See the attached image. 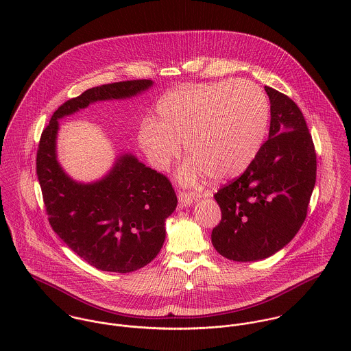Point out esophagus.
<instances>
[{
  "label": "esophagus",
  "mask_w": 351,
  "mask_h": 351,
  "mask_svg": "<svg viewBox=\"0 0 351 351\" xmlns=\"http://www.w3.org/2000/svg\"><path fill=\"white\" fill-rule=\"evenodd\" d=\"M197 199H199V196L196 193H189V192H180L178 193V200H180L181 206H188Z\"/></svg>",
  "instance_id": "1"
}]
</instances>
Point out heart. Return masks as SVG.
<instances>
[{"label":"heart","instance_id":"heart-1","mask_svg":"<svg viewBox=\"0 0 351 351\" xmlns=\"http://www.w3.org/2000/svg\"><path fill=\"white\" fill-rule=\"evenodd\" d=\"M270 106L249 81L192 85L165 95L156 121L145 120L138 141L152 166L165 170L181 154L191 156L180 178L192 184L202 174L213 182L241 176L261 150Z\"/></svg>","mask_w":351,"mask_h":351}]
</instances>
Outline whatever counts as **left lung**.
Segmentation results:
<instances>
[{
	"mask_svg": "<svg viewBox=\"0 0 351 351\" xmlns=\"http://www.w3.org/2000/svg\"><path fill=\"white\" fill-rule=\"evenodd\" d=\"M269 139L245 173L215 195L221 220L212 245L223 256L251 262L285 247L299 232L316 182V152L296 102L265 86Z\"/></svg>",
	"mask_w": 351,
	"mask_h": 351,
	"instance_id": "obj_1",
	"label": "left lung"
}]
</instances>
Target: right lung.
I'll use <instances>...</instances> for the list:
<instances>
[{
    "mask_svg": "<svg viewBox=\"0 0 351 351\" xmlns=\"http://www.w3.org/2000/svg\"><path fill=\"white\" fill-rule=\"evenodd\" d=\"M152 84L135 80L88 89L53 112L39 142L36 173L51 227L78 256L102 271L130 273L150 263L165 242V220L174 212L177 196L163 174L132 154L119 156L100 181L71 180L56 159L58 120L96 101L130 99Z\"/></svg>",
    "mask_w": 351,
    "mask_h": 351,
    "instance_id": "obj_1",
    "label": "right lung"
}]
</instances>
